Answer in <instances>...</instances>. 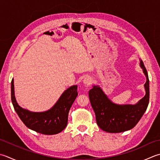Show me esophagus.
<instances>
[{"instance_id": "esophagus-1", "label": "esophagus", "mask_w": 160, "mask_h": 160, "mask_svg": "<svg viewBox=\"0 0 160 160\" xmlns=\"http://www.w3.org/2000/svg\"><path fill=\"white\" fill-rule=\"evenodd\" d=\"M83 82H84V84H85L86 85L89 86L91 84H92V79H91V78H89V77H86L83 80Z\"/></svg>"}]
</instances>
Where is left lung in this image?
Segmentation results:
<instances>
[{
	"mask_svg": "<svg viewBox=\"0 0 160 160\" xmlns=\"http://www.w3.org/2000/svg\"><path fill=\"white\" fill-rule=\"evenodd\" d=\"M140 66L146 77L144 84L146 95L135 105H116L108 99L98 86H93L89 90V101L95 112L96 123L105 132L118 133L132 129L139 121L148 108L150 96L148 76L142 60Z\"/></svg>",
	"mask_w": 160,
	"mask_h": 160,
	"instance_id": "8db88e82",
	"label": "left lung"
}]
</instances>
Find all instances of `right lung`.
<instances>
[{"instance_id":"1","label":"right lung","mask_w":160,"mask_h":160,"mask_svg":"<svg viewBox=\"0 0 160 160\" xmlns=\"http://www.w3.org/2000/svg\"><path fill=\"white\" fill-rule=\"evenodd\" d=\"M77 86L73 85L62 93L53 107L43 112H32L21 108L16 101L14 80L11 82V98L14 108L21 120L30 129L43 134H55L62 132L68 123L70 108L78 96Z\"/></svg>"}]
</instances>
